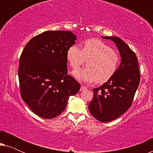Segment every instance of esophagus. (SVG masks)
Masks as SVG:
<instances>
[{"instance_id": "obj_1", "label": "esophagus", "mask_w": 153, "mask_h": 153, "mask_svg": "<svg viewBox=\"0 0 153 153\" xmlns=\"http://www.w3.org/2000/svg\"><path fill=\"white\" fill-rule=\"evenodd\" d=\"M85 89H87V88L84 86V85H81V88H80V91H85Z\"/></svg>"}]
</instances>
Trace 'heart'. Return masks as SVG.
<instances>
[{
  "instance_id": "heart-1",
  "label": "heart",
  "mask_w": 153,
  "mask_h": 153,
  "mask_svg": "<svg viewBox=\"0 0 153 153\" xmlns=\"http://www.w3.org/2000/svg\"><path fill=\"white\" fill-rule=\"evenodd\" d=\"M66 56L71 68L74 70L84 63L85 60H88L86 68L72 72L73 76L83 83L106 82L116 74L120 60L111 47L97 39H87L82 49L78 45L71 46Z\"/></svg>"
}]
</instances>
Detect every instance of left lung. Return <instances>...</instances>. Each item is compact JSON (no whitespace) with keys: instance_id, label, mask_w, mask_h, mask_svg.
<instances>
[{"instance_id":"8db88e82","label":"left lung","mask_w":153,"mask_h":153,"mask_svg":"<svg viewBox=\"0 0 153 153\" xmlns=\"http://www.w3.org/2000/svg\"><path fill=\"white\" fill-rule=\"evenodd\" d=\"M111 39L120 52L121 62L113 77L102 86L93 88V99L88 105L94 118L102 123L118 118L129 109L139 87L140 72L137 56L118 37H102Z\"/></svg>"}]
</instances>
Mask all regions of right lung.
<instances>
[{"label":"right lung","mask_w":153,"mask_h":153,"mask_svg":"<svg viewBox=\"0 0 153 153\" xmlns=\"http://www.w3.org/2000/svg\"><path fill=\"white\" fill-rule=\"evenodd\" d=\"M76 39L70 31H46L33 37L23 50L18 69L21 96L38 116H58L70 96L80 89L67 68V51Z\"/></svg>","instance_id":"add662e5"}]
</instances>
